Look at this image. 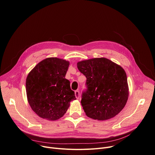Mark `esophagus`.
I'll return each mask as SVG.
<instances>
[{
    "instance_id": "1",
    "label": "esophagus",
    "mask_w": 155,
    "mask_h": 155,
    "mask_svg": "<svg viewBox=\"0 0 155 155\" xmlns=\"http://www.w3.org/2000/svg\"><path fill=\"white\" fill-rule=\"evenodd\" d=\"M75 93V96L77 99H79V96H80V93H79V90H76L74 91Z\"/></svg>"
}]
</instances>
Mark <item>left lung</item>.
Instances as JSON below:
<instances>
[{
	"label": "left lung",
	"instance_id": "8db88e82",
	"mask_svg": "<svg viewBox=\"0 0 155 155\" xmlns=\"http://www.w3.org/2000/svg\"><path fill=\"white\" fill-rule=\"evenodd\" d=\"M77 66L87 78V90L81 99L86 115L99 120L117 115L125 107L129 93L124 70L104 58L82 61Z\"/></svg>",
	"mask_w": 155,
	"mask_h": 155
}]
</instances>
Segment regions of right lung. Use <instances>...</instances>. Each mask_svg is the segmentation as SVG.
Here are the masks:
<instances>
[{"mask_svg":"<svg viewBox=\"0 0 155 155\" xmlns=\"http://www.w3.org/2000/svg\"><path fill=\"white\" fill-rule=\"evenodd\" d=\"M69 65L65 60L49 58L38 64L28 74V101L39 117L57 120L65 114L70 102L76 99L70 81L65 78Z\"/></svg>","mask_w":155,"mask_h":155,"instance_id":"obj_1","label":"right lung"}]
</instances>
